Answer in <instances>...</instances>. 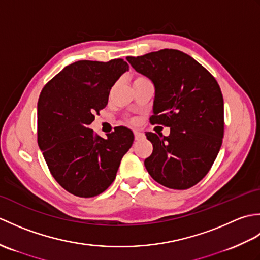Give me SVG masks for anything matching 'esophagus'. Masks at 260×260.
I'll return each mask as SVG.
<instances>
[{
    "instance_id": "1",
    "label": "esophagus",
    "mask_w": 260,
    "mask_h": 260,
    "mask_svg": "<svg viewBox=\"0 0 260 260\" xmlns=\"http://www.w3.org/2000/svg\"><path fill=\"white\" fill-rule=\"evenodd\" d=\"M134 135H135V140L139 141L141 139H143L144 137V134L141 133V132H137V131H134Z\"/></svg>"
}]
</instances>
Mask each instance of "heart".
<instances>
[{
	"label": "heart",
	"mask_w": 260,
	"mask_h": 260,
	"mask_svg": "<svg viewBox=\"0 0 260 260\" xmlns=\"http://www.w3.org/2000/svg\"><path fill=\"white\" fill-rule=\"evenodd\" d=\"M142 79H145V78H143V77H137V78H136L134 81H136V80H142Z\"/></svg>",
	"instance_id": "1"
}]
</instances>
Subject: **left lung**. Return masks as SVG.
Here are the masks:
<instances>
[{
  "mask_svg": "<svg viewBox=\"0 0 260 260\" xmlns=\"http://www.w3.org/2000/svg\"><path fill=\"white\" fill-rule=\"evenodd\" d=\"M154 88L152 124L170 127V135L146 132L153 152L144 165L157 183L185 190L207 175L223 137V97L212 75L174 49L127 57Z\"/></svg>",
  "mask_w": 260,
  "mask_h": 260,
  "instance_id": "8db88e82",
  "label": "left lung"
}]
</instances>
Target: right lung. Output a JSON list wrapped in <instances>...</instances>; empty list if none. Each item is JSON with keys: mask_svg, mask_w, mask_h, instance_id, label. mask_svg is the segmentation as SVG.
<instances>
[{"mask_svg": "<svg viewBox=\"0 0 260 260\" xmlns=\"http://www.w3.org/2000/svg\"><path fill=\"white\" fill-rule=\"evenodd\" d=\"M127 70L123 59L79 60L64 67L40 93L38 145L53 178L71 194L92 198L103 193L133 144L134 134L127 127H116L107 139L89 128Z\"/></svg>", "mask_w": 260, "mask_h": 260, "instance_id": "add662e5", "label": "right lung"}]
</instances>
